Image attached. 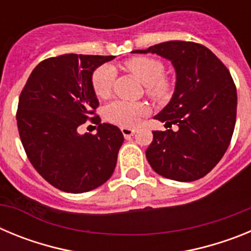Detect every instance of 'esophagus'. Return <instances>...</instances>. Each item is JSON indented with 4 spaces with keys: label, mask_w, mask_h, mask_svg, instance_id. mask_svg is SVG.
<instances>
[{
    "label": "esophagus",
    "mask_w": 251,
    "mask_h": 251,
    "mask_svg": "<svg viewBox=\"0 0 251 251\" xmlns=\"http://www.w3.org/2000/svg\"><path fill=\"white\" fill-rule=\"evenodd\" d=\"M121 130L122 133H123L124 137H130L137 132V129H134V128H128V127H122Z\"/></svg>",
    "instance_id": "obj_1"
}]
</instances>
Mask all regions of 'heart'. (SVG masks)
<instances>
[{
	"label": "heart",
	"instance_id": "heart-1",
	"mask_svg": "<svg viewBox=\"0 0 251 251\" xmlns=\"http://www.w3.org/2000/svg\"><path fill=\"white\" fill-rule=\"evenodd\" d=\"M126 66L136 75L146 88V92L154 100H165L170 97L172 84L165 77V65L157 59L148 56H138L128 60ZM115 77V69L104 64L97 68L92 75L93 90L99 98H106L110 94L112 84ZM146 113L143 104L130 103L126 100H115L106 106L105 117L112 123L133 127L139 123Z\"/></svg>",
	"mask_w": 251,
	"mask_h": 251
}]
</instances>
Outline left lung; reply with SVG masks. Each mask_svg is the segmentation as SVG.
Returning <instances> with one entry per match:
<instances>
[{"instance_id":"left-lung-1","label":"left lung","mask_w":251,"mask_h":251,"mask_svg":"<svg viewBox=\"0 0 251 251\" xmlns=\"http://www.w3.org/2000/svg\"><path fill=\"white\" fill-rule=\"evenodd\" d=\"M133 54H157L176 72L175 92L154 119L177 130H153L146 151L151 167L166 178L191 182L219 163L231 141L238 95L229 70L203 45L167 41Z\"/></svg>"}]
</instances>
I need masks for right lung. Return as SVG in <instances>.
<instances>
[{
    "instance_id": "add662e5",
    "label": "right lung",
    "mask_w": 251,
    "mask_h": 251,
    "mask_svg": "<svg viewBox=\"0 0 251 251\" xmlns=\"http://www.w3.org/2000/svg\"><path fill=\"white\" fill-rule=\"evenodd\" d=\"M114 57L65 54L46 59L20 95L16 119L22 146L35 170L61 191H92L114 172L124 141L121 129L100 123L97 115L92 118L97 134L77 132L99 105L93 73Z\"/></svg>"
}]
</instances>
